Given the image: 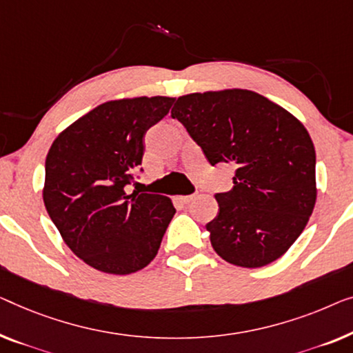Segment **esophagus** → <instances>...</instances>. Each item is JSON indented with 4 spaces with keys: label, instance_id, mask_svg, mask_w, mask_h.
<instances>
[{
    "label": "esophagus",
    "instance_id": "34e87169",
    "mask_svg": "<svg viewBox=\"0 0 353 353\" xmlns=\"http://www.w3.org/2000/svg\"><path fill=\"white\" fill-rule=\"evenodd\" d=\"M194 197H196V196H192V194H191V196H180L178 199H180V201H181L183 203H188V202L194 201Z\"/></svg>",
    "mask_w": 353,
    "mask_h": 353
}]
</instances>
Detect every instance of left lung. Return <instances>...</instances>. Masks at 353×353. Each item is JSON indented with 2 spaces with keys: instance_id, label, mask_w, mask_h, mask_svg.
Masks as SVG:
<instances>
[{
  "instance_id": "1",
  "label": "left lung",
  "mask_w": 353,
  "mask_h": 353,
  "mask_svg": "<svg viewBox=\"0 0 353 353\" xmlns=\"http://www.w3.org/2000/svg\"><path fill=\"white\" fill-rule=\"evenodd\" d=\"M172 116L212 165L236 164L234 186L214 194L219 210L207 229L214 252L240 268L279 259L312 214L315 148L304 125L252 90L183 95Z\"/></svg>"
}]
</instances>
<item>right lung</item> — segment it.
I'll return each instance as SVG.
<instances>
[{
  "instance_id": "1",
  "label": "right lung",
  "mask_w": 353,
  "mask_h": 353,
  "mask_svg": "<svg viewBox=\"0 0 353 353\" xmlns=\"http://www.w3.org/2000/svg\"><path fill=\"white\" fill-rule=\"evenodd\" d=\"M175 99L106 101L63 130L46 157L43 199L76 256L106 274L146 268L175 208L161 194H127L140 178L145 135Z\"/></svg>"
}]
</instances>
